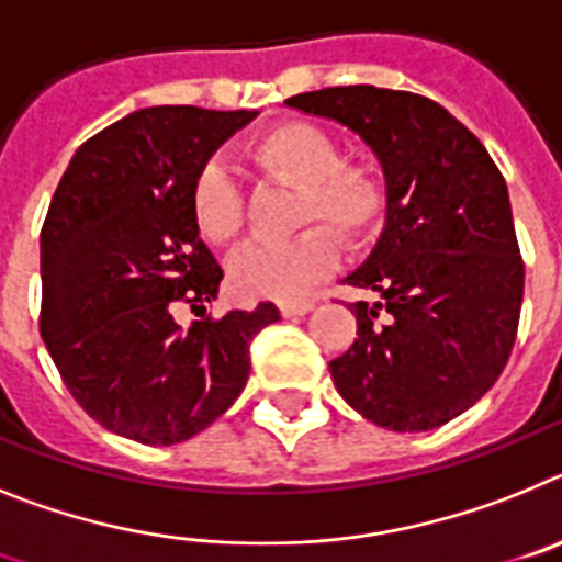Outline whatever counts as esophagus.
Segmentation results:
<instances>
[{
	"label": "esophagus",
	"mask_w": 562,
	"mask_h": 562,
	"mask_svg": "<svg viewBox=\"0 0 562 562\" xmlns=\"http://www.w3.org/2000/svg\"><path fill=\"white\" fill-rule=\"evenodd\" d=\"M311 308H314V302H311V300H285V302H280V314L285 316V319H291V316L308 314Z\"/></svg>",
	"instance_id": "esophagus-1"
}]
</instances>
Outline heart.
I'll list each match as a JSON object with an SVG mask.
<instances>
[{
  "instance_id": "b5f03b06",
  "label": "heart",
  "mask_w": 562,
  "mask_h": 562,
  "mask_svg": "<svg viewBox=\"0 0 562 562\" xmlns=\"http://www.w3.org/2000/svg\"><path fill=\"white\" fill-rule=\"evenodd\" d=\"M271 183L296 187L288 240L251 243L228 262V285L243 300H296L339 260V241L362 246L387 217V187L373 164L341 158L334 135L311 121H282L246 149ZM194 226L206 240L228 246L248 217L246 192L223 160L209 158L189 187ZM310 228L305 229L304 226Z\"/></svg>"
}]
</instances>
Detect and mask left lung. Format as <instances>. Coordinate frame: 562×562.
Segmentation results:
<instances>
[{"label": "left lung", "mask_w": 562, "mask_h": 562, "mask_svg": "<svg viewBox=\"0 0 562 562\" xmlns=\"http://www.w3.org/2000/svg\"><path fill=\"white\" fill-rule=\"evenodd\" d=\"M362 135L387 180V226L348 285L356 339L330 362L336 390L368 422L422 432L470 409L509 362L524 257L506 180L484 144L436 101L373 85L285 101Z\"/></svg>", "instance_id": "1"}]
</instances>
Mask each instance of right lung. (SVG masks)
<instances>
[{
	"instance_id": "add662e5",
	"label": "right lung",
	"mask_w": 562,
	"mask_h": 562,
	"mask_svg": "<svg viewBox=\"0 0 562 562\" xmlns=\"http://www.w3.org/2000/svg\"><path fill=\"white\" fill-rule=\"evenodd\" d=\"M257 112L153 106L78 146L42 226L38 330L61 382L110 432L149 447L198 436L240 396L274 302L206 316L223 268L189 187ZM178 304L203 313L183 331Z\"/></svg>"
}]
</instances>
